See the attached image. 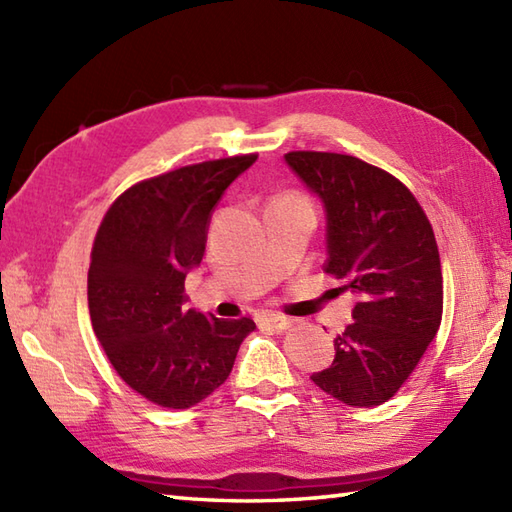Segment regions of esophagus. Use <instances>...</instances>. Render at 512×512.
<instances>
[{"label":"esophagus","mask_w":512,"mask_h":512,"mask_svg":"<svg viewBox=\"0 0 512 512\" xmlns=\"http://www.w3.org/2000/svg\"><path fill=\"white\" fill-rule=\"evenodd\" d=\"M259 328H268V330H288L292 325V319L288 317H279V314H262L257 319Z\"/></svg>","instance_id":"esophagus-1"}]
</instances>
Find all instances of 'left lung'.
<instances>
[{"label": "left lung", "instance_id": "8db88e82", "mask_svg": "<svg viewBox=\"0 0 512 512\" xmlns=\"http://www.w3.org/2000/svg\"><path fill=\"white\" fill-rule=\"evenodd\" d=\"M328 215L323 273L352 290L354 323L314 385L350 407L383 405L405 385L442 321V266L420 202L396 176L332 151H288Z\"/></svg>", "mask_w": 512, "mask_h": 512}]
</instances>
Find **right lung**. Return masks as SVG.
Returning a JSON list of instances; mask_svg holds the SVG:
<instances>
[{"label":"right lung","mask_w":512,"mask_h":512,"mask_svg":"<svg viewBox=\"0 0 512 512\" xmlns=\"http://www.w3.org/2000/svg\"><path fill=\"white\" fill-rule=\"evenodd\" d=\"M257 154L206 160L132 184L96 231L88 306L96 339L136 394L189 409L224 385L253 319L184 310L187 270L202 262L211 211Z\"/></svg>","instance_id":"add662e5"}]
</instances>
